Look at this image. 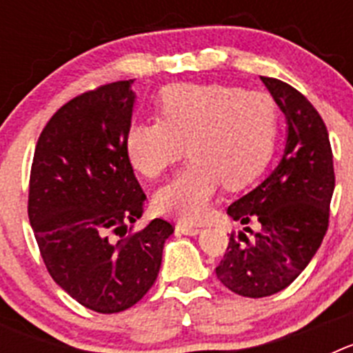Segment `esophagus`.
Instances as JSON below:
<instances>
[{
  "label": "esophagus",
  "mask_w": 353,
  "mask_h": 353,
  "mask_svg": "<svg viewBox=\"0 0 353 353\" xmlns=\"http://www.w3.org/2000/svg\"><path fill=\"white\" fill-rule=\"evenodd\" d=\"M176 230H179L180 233H183V235H198L199 232H201V228L196 226V224H189V223H179L176 224Z\"/></svg>",
  "instance_id": "34e87169"
}]
</instances>
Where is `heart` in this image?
<instances>
[{
	"mask_svg": "<svg viewBox=\"0 0 353 353\" xmlns=\"http://www.w3.org/2000/svg\"><path fill=\"white\" fill-rule=\"evenodd\" d=\"M159 114L129 127L125 148L132 166L159 179L187 152L191 162L155 196L159 212L199 221L215 192L242 189L272 157L279 111L269 93L226 84H173L161 93Z\"/></svg>",
	"mask_w": 353,
	"mask_h": 353,
	"instance_id": "b5f03b06",
	"label": "heart"
}]
</instances>
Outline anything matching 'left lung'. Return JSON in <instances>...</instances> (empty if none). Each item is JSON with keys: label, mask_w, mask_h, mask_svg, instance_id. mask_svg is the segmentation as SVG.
I'll return each mask as SVG.
<instances>
[{"label": "left lung", "mask_w": 353, "mask_h": 353, "mask_svg": "<svg viewBox=\"0 0 353 353\" xmlns=\"http://www.w3.org/2000/svg\"><path fill=\"white\" fill-rule=\"evenodd\" d=\"M288 123L283 157L251 192L228 207L244 231L261 230L249 241L232 233L215 276L233 293L261 299L292 285L316 254L329 228L334 164L329 134L301 92L274 77H261Z\"/></svg>", "instance_id": "8db88e82"}]
</instances>
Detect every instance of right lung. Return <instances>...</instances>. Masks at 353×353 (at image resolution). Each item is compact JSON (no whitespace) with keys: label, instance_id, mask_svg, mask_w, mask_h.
Masks as SVG:
<instances>
[{"label":"right lung","instance_id":"obj_1","mask_svg":"<svg viewBox=\"0 0 353 353\" xmlns=\"http://www.w3.org/2000/svg\"><path fill=\"white\" fill-rule=\"evenodd\" d=\"M134 79L102 84L61 105L37 143L28 217L48 272L74 301L120 313L157 279L173 224L139 232L143 192L125 148Z\"/></svg>","mask_w":353,"mask_h":353}]
</instances>
